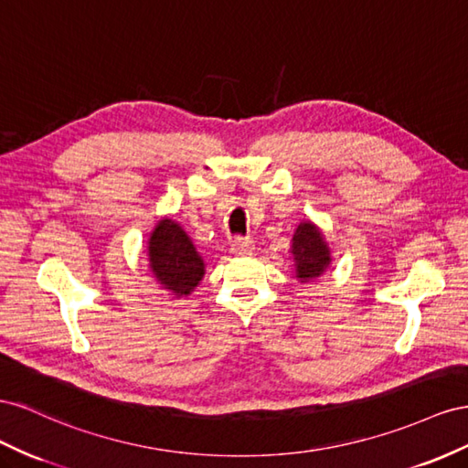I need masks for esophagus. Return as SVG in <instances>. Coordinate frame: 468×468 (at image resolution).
I'll return each mask as SVG.
<instances>
[{"label":"esophagus","instance_id":"esophagus-1","mask_svg":"<svg viewBox=\"0 0 468 468\" xmlns=\"http://www.w3.org/2000/svg\"><path fill=\"white\" fill-rule=\"evenodd\" d=\"M231 250L237 252V255H250V252L255 250V243H252L249 237H245V239H233V241H231Z\"/></svg>","mask_w":468,"mask_h":468}]
</instances>
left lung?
I'll return each instance as SVG.
<instances>
[{
  "instance_id": "left-lung-1",
  "label": "left lung",
  "mask_w": 468,
  "mask_h": 468,
  "mask_svg": "<svg viewBox=\"0 0 468 468\" xmlns=\"http://www.w3.org/2000/svg\"><path fill=\"white\" fill-rule=\"evenodd\" d=\"M290 252L293 259V274L300 282H312L331 266V247L324 231L314 221H300L293 231Z\"/></svg>"
}]
</instances>
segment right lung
I'll use <instances>...</instances> for the list:
<instances>
[{
    "label": "right lung",
    "instance_id": "right-lung-1",
    "mask_svg": "<svg viewBox=\"0 0 468 468\" xmlns=\"http://www.w3.org/2000/svg\"><path fill=\"white\" fill-rule=\"evenodd\" d=\"M146 255L160 288L176 300L190 296L206 274V262L192 239L178 221L170 218H163L154 225L146 243Z\"/></svg>",
    "mask_w": 468,
    "mask_h": 468
}]
</instances>
